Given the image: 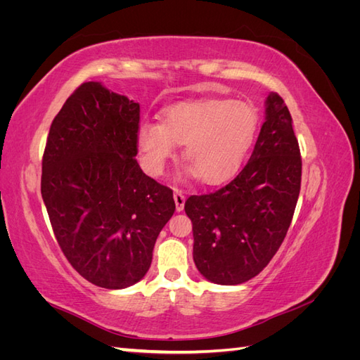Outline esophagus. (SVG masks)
<instances>
[{
    "instance_id": "obj_1",
    "label": "esophagus",
    "mask_w": 360,
    "mask_h": 360,
    "mask_svg": "<svg viewBox=\"0 0 360 360\" xmlns=\"http://www.w3.org/2000/svg\"><path fill=\"white\" fill-rule=\"evenodd\" d=\"M174 201H176L177 212H181L184 209V201H186V198H184V195L180 189H174Z\"/></svg>"
}]
</instances>
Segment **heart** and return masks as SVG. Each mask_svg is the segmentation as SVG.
<instances>
[{
	"mask_svg": "<svg viewBox=\"0 0 360 360\" xmlns=\"http://www.w3.org/2000/svg\"><path fill=\"white\" fill-rule=\"evenodd\" d=\"M162 115V122L147 120L138 127L146 168L160 174L176 144H184L183 160L204 184H219L240 168L258 129L254 108L230 99L181 102Z\"/></svg>",
	"mask_w": 360,
	"mask_h": 360,
	"instance_id": "heart-1",
	"label": "heart"
}]
</instances>
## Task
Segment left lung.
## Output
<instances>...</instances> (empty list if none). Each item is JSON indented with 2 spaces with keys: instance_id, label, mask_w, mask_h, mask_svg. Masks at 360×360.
<instances>
[{
  "instance_id": "8db88e82",
  "label": "left lung",
  "mask_w": 360,
  "mask_h": 360,
  "mask_svg": "<svg viewBox=\"0 0 360 360\" xmlns=\"http://www.w3.org/2000/svg\"><path fill=\"white\" fill-rule=\"evenodd\" d=\"M300 181L302 158L292 118L284 99L270 93L266 122L243 169L224 188L192 195L184 202L200 274L221 285L257 276L284 242Z\"/></svg>"
}]
</instances>
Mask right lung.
<instances>
[{
    "mask_svg": "<svg viewBox=\"0 0 360 360\" xmlns=\"http://www.w3.org/2000/svg\"><path fill=\"white\" fill-rule=\"evenodd\" d=\"M139 105L101 82H84L53 118L41 159V198L72 267L120 290L150 269L172 191L146 176L138 155Z\"/></svg>",
    "mask_w": 360,
    "mask_h": 360,
    "instance_id": "obj_1",
    "label": "right lung"
}]
</instances>
